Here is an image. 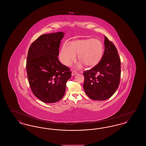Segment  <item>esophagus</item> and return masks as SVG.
<instances>
[{"instance_id":"obj_1","label":"esophagus","mask_w":146,"mask_h":146,"mask_svg":"<svg viewBox=\"0 0 146 146\" xmlns=\"http://www.w3.org/2000/svg\"><path fill=\"white\" fill-rule=\"evenodd\" d=\"M76 74H77V72H76V70H73V71L72 72V76H75Z\"/></svg>"}]
</instances>
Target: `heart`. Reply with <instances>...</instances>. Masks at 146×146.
I'll use <instances>...</instances> for the list:
<instances>
[{"label": "heart", "instance_id": "1", "mask_svg": "<svg viewBox=\"0 0 146 146\" xmlns=\"http://www.w3.org/2000/svg\"><path fill=\"white\" fill-rule=\"evenodd\" d=\"M104 52L102 42L95 38L78 40L71 45L65 42L60 52L61 61L69 66L75 61L78 54L79 61L86 67L96 66L101 61ZM81 64V63L79 65Z\"/></svg>", "mask_w": 146, "mask_h": 146}]
</instances>
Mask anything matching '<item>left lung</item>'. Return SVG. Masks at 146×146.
<instances>
[{
    "label": "left lung",
    "instance_id": "obj_1",
    "mask_svg": "<svg viewBox=\"0 0 146 146\" xmlns=\"http://www.w3.org/2000/svg\"><path fill=\"white\" fill-rule=\"evenodd\" d=\"M104 52L100 62L84 72L83 88L88 96L95 101L110 98L120 83L121 62L114 45L104 36Z\"/></svg>",
    "mask_w": 146,
    "mask_h": 146
}]
</instances>
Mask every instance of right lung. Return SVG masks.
<instances>
[{
	"label": "right lung",
	"mask_w": 146,
	"mask_h": 146,
	"mask_svg": "<svg viewBox=\"0 0 146 146\" xmlns=\"http://www.w3.org/2000/svg\"><path fill=\"white\" fill-rule=\"evenodd\" d=\"M64 35L58 32L42 35L28 50L26 70L29 85L35 96L45 103L59 101L71 77L70 68L58 58Z\"/></svg>",
	"instance_id": "obj_1"
}]
</instances>
